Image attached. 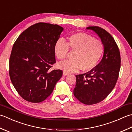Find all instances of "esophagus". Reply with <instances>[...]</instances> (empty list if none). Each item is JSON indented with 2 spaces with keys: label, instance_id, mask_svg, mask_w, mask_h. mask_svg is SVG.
<instances>
[{
  "label": "esophagus",
  "instance_id": "obj_1",
  "mask_svg": "<svg viewBox=\"0 0 132 132\" xmlns=\"http://www.w3.org/2000/svg\"><path fill=\"white\" fill-rule=\"evenodd\" d=\"M63 74L64 75V76H68L69 74H70V73H68V72H67V71H64L63 72Z\"/></svg>",
  "mask_w": 132,
  "mask_h": 132
}]
</instances>
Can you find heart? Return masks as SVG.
<instances>
[{
  "label": "heart",
  "instance_id": "b5f03b06",
  "mask_svg": "<svg viewBox=\"0 0 132 132\" xmlns=\"http://www.w3.org/2000/svg\"><path fill=\"white\" fill-rule=\"evenodd\" d=\"M75 53L73 60L59 62L58 67L67 72H74L81 69L87 71L96 66L104 51L102 43L92 36L84 32L74 34L68 38L66 42L59 39L54 46V52L59 60L68 56L69 50Z\"/></svg>",
  "mask_w": 132,
  "mask_h": 132
}]
</instances>
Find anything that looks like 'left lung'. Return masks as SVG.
Listing matches in <instances>:
<instances>
[{
	"label": "left lung",
	"instance_id": "1",
	"mask_svg": "<svg viewBox=\"0 0 132 132\" xmlns=\"http://www.w3.org/2000/svg\"><path fill=\"white\" fill-rule=\"evenodd\" d=\"M101 39L104 46L101 61L91 70L76 76L74 95L85 105L99 103L107 97L114 89L117 81L121 67L119 48L114 38L101 27L90 26Z\"/></svg>",
	"mask_w": 132,
	"mask_h": 132
}]
</instances>
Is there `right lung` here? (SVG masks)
I'll return each instance as SVG.
<instances>
[{"label": "right lung", "mask_w": 132, "mask_h": 132, "mask_svg": "<svg viewBox=\"0 0 132 132\" xmlns=\"http://www.w3.org/2000/svg\"><path fill=\"white\" fill-rule=\"evenodd\" d=\"M63 30L57 24L38 23L22 32L14 44L10 77L18 94L28 102L45 100L62 76L61 70L49 69L56 62L54 46Z\"/></svg>", "instance_id": "add662e5"}]
</instances>
